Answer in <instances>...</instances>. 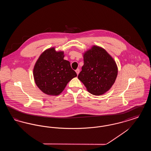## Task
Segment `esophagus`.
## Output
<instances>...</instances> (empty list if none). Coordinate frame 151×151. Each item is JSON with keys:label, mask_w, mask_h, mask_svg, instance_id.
Listing matches in <instances>:
<instances>
[{"label": "esophagus", "mask_w": 151, "mask_h": 151, "mask_svg": "<svg viewBox=\"0 0 151 151\" xmlns=\"http://www.w3.org/2000/svg\"><path fill=\"white\" fill-rule=\"evenodd\" d=\"M75 71H76V72L77 75H79V72H80V70H79V68H78V69H77V70Z\"/></svg>", "instance_id": "obj_1"}]
</instances>
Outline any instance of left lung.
Here are the masks:
<instances>
[{"label":"left lung","mask_w":151,"mask_h":151,"mask_svg":"<svg viewBox=\"0 0 151 151\" xmlns=\"http://www.w3.org/2000/svg\"><path fill=\"white\" fill-rule=\"evenodd\" d=\"M83 58L84 65L78 79L90 93L100 96L108 92L118 75L114 59L104 48L96 45L83 53Z\"/></svg>","instance_id":"8db88e82"}]
</instances>
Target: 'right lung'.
<instances>
[{
  "mask_svg": "<svg viewBox=\"0 0 151 151\" xmlns=\"http://www.w3.org/2000/svg\"><path fill=\"white\" fill-rule=\"evenodd\" d=\"M64 57V51H57L52 47L44 51L36 61L33 68L34 80L44 93L60 94L68 83L77 76L70 62Z\"/></svg>",
  "mask_w": 151,
  "mask_h": 151,
  "instance_id": "add662e5",
  "label": "right lung"
}]
</instances>
